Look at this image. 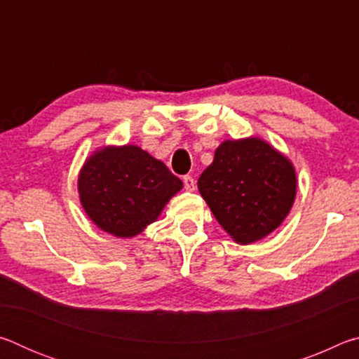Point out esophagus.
I'll use <instances>...</instances> for the list:
<instances>
[{"label":"esophagus","mask_w":359,"mask_h":359,"mask_svg":"<svg viewBox=\"0 0 359 359\" xmlns=\"http://www.w3.org/2000/svg\"><path fill=\"white\" fill-rule=\"evenodd\" d=\"M184 187L187 191H194V188H196V184H194V179L191 175H185L184 177Z\"/></svg>","instance_id":"obj_1"}]
</instances>
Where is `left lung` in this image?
Instances as JSON below:
<instances>
[{
    "label": "left lung",
    "mask_w": 359,
    "mask_h": 359,
    "mask_svg": "<svg viewBox=\"0 0 359 359\" xmlns=\"http://www.w3.org/2000/svg\"><path fill=\"white\" fill-rule=\"evenodd\" d=\"M296 187L290 158L258 136L223 141L198 180L217 222L241 245L280 226L294 204Z\"/></svg>",
    "instance_id": "1"
}]
</instances>
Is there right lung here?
<instances>
[{"label":"right lung","mask_w":359,"mask_h":359,"mask_svg":"<svg viewBox=\"0 0 359 359\" xmlns=\"http://www.w3.org/2000/svg\"><path fill=\"white\" fill-rule=\"evenodd\" d=\"M184 184L139 145L96 149L77 175L85 214L115 238L128 239L155 223Z\"/></svg>","instance_id":"right-lung-1"}]
</instances>
